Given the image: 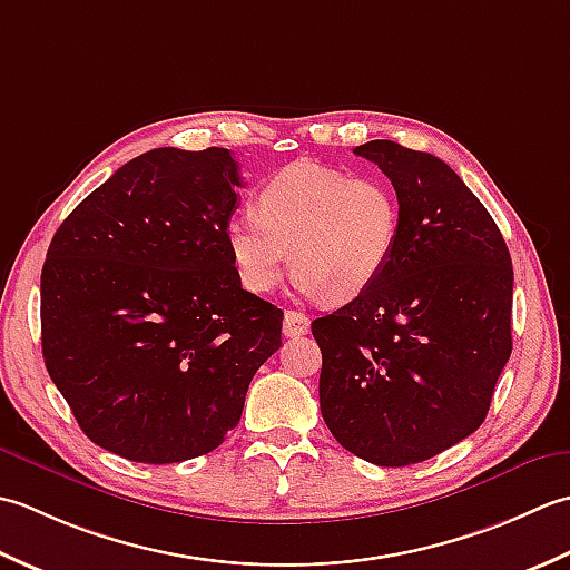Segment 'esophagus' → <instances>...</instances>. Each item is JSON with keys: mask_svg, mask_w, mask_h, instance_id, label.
<instances>
[{"mask_svg": "<svg viewBox=\"0 0 570 570\" xmlns=\"http://www.w3.org/2000/svg\"><path fill=\"white\" fill-rule=\"evenodd\" d=\"M309 332V317L302 315V312L295 309H287L285 312V322H283V334L289 336V340H295V336H302Z\"/></svg>", "mask_w": 570, "mask_h": 570, "instance_id": "obj_1", "label": "esophagus"}]
</instances>
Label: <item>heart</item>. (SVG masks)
<instances>
[{
  "label": "heart",
  "mask_w": 570,
  "mask_h": 570,
  "mask_svg": "<svg viewBox=\"0 0 570 570\" xmlns=\"http://www.w3.org/2000/svg\"><path fill=\"white\" fill-rule=\"evenodd\" d=\"M399 238L401 202L389 181L309 159L277 171L263 184L255 212H238L226 226L243 287L271 293L293 263L302 293L332 302L366 293L389 268Z\"/></svg>",
  "instance_id": "obj_1"
}]
</instances>
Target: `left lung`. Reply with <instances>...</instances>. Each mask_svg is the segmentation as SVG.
Segmentation results:
<instances>
[{"instance_id":"obj_1","label":"left lung","mask_w":570,"mask_h":570,"mask_svg":"<svg viewBox=\"0 0 570 570\" xmlns=\"http://www.w3.org/2000/svg\"><path fill=\"white\" fill-rule=\"evenodd\" d=\"M401 202V238L366 293L312 322L320 409L340 445L379 468L472 435L512 354L514 271L494 218L443 159L371 139Z\"/></svg>"}]
</instances>
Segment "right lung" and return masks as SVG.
Wrapping results in <instances>:
<instances>
[{"label":"right lung","instance_id":"add662e5","mask_svg":"<svg viewBox=\"0 0 570 570\" xmlns=\"http://www.w3.org/2000/svg\"><path fill=\"white\" fill-rule=\"evenodd\" d=\"M224 147L127 161L58 226L41 271L49 376L92 443L132 462L206 455L281 350L283 309L240 287Z\"/></svg>","mask_w":570,"mask_h":570}]
</instances>
